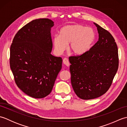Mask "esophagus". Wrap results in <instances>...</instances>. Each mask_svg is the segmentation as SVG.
<instances>
[{
    "label": "esophagus",
    "mask_w": 127,
    "mask_h": 127,
    "mask_svg": "<svg viewBox=\"0 0 127 127\" xmlns=\"http://www.w3.org/2000/svg\"><path fill=\"white\" fill-rule=\"evenodd\" d=\"M63 63H64V64H65V65L66 66H69V65H70V63H69V61H68V59H67L66 58H64L63 61Z\"/></svg>",
    "instance_id": "esophagus-1"
}]
</instances>
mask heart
<instances>
[{
	"label": "heart",
	"mask_w": 127,
	"mask_h": 127,
	"mask_svg": "<svg viewBox=\"0 0 127 127\" xmlns=\"http://www.w3.org/2000/svg\"><path fill=\"white\" fill-rule=\"evenodd\" d=\"M95 39L93 29L80 25H67L62 28L59 35L53 37V43L56 51L62 53L66 50L67 44L71 52L81 55L88 51Z\"/></svg>",
	"instance_id": "obj_1"
}]
</instances>
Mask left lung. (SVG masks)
<instances>
[{"label":"left lung","mask_w":127,"mask_h":127,"mask_svg":"<svg viewBox=\"0 0 127 127\" xmlns=\"http://www.w3.org/2000/svg\"><path fill=\"white\" fill-rule=\"evenodd\" d=\"M94 24L99 34L98 41L83 55L69 58L72 87L77 96L84 100L98 98L108 91L119 62L114 37Z\"/></svg>","instance_id":"left-lung-1"}]
</instances>
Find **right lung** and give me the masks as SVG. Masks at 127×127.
<instances>
[{
  "instance_id": "1",
  "label": "right lung",
  "mask_w": 127,
  "mask_h": 127,
  "mask_svg": "<svg viewBox=\"0 0 127 127\" xmlns=\"http://www.w3.org/2000/svg\"><path fill=\"white\" fill-rule=\"evenodd\" d=\"M53 26L48 18L33 20L18 31L10 47V65L16 85L34 98L51 92L62 69V58L51 54Z\"/></svg>"
}]
</instances>
